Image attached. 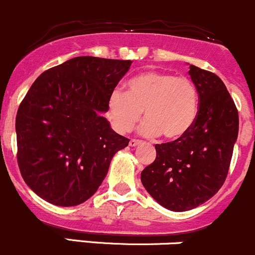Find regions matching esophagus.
<instances>
[{"label":"esophagus","instance_id":"obj_1","mask_svg":"<svg viewBox=\"0 0 255 255\" xmlns=\"http://www.w3.org/2000/svg\"><path fill=\"white\" fill-rule=\"evenodd\" d=\"M141 144V140H135V139H130L129 140V146L134 148V146H139Z\"/></svg>","mask_w":255,"mask_h":255}]
</instances>
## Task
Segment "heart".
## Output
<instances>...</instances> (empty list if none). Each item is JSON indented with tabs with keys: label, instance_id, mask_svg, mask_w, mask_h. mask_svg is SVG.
Masks as SVG:
<instances>
[{
	"label": "heart",
	"instance_id": "heart-1",
	"mask_svg": "<svg viewBox=\"0 0 255 255\" xmlns=\"http://www.w3.org/2000/svg\"><path fill=\"white\" fill-rule=\"evenodd\" d=\"M143 111L146 120L139 128L141 135L182 138L192 129L199 112L197 87L187 77L148 71L133 77L126 84V93L115 89L107 99L106 116L119 133L130 132Z\"/></svg>",
	"mask_w": 255,
	"mask_h": 255
}]
</instances>
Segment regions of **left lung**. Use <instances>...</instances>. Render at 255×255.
<instances>
[{
	"label": "left lung",
	"mask_w": 255,
	"mask_h": 255,
	"mask_svg": "<svg viewBox=\"0 0 255 255\" xmlns=\"http://www.w3.org/2000/svg\"><path fill=\"white\" fill-rule=\"evenodd\" d=\"M199 112L186 135L156 144V159L141 171L144 188L163 208L187 211L204 204L226 179L238 136V112L216 74L189 64Z\"/></svg>",
	"instance_id": "1"
}]
</instances>
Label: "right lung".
Masks as SVG:
<instances>
[{"label":"right lung","instance_id":"right-lung-1","mask_svg":"<svg viewBox=\"0 0 255 255\" xmlns=\"http://www.w3.org/2000/svg\"><path fill=\"white\" fill-rule=\"evenodd\" d=\"M132 61L80 56L37 77L15 119L18 165L35 194L76 206L101 186L110 162L129 139L103 114Z\"/></svg>","mask_w":255,"mask_h":255}]
</instances>
